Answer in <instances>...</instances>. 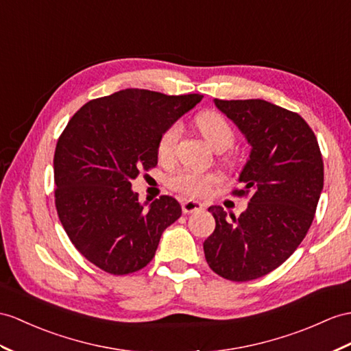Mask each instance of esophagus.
Instances as JSON below:
<instances>
[{
    "mask_svg": "<svg viewBox=\"0 0 351 351\" xmlns=\"http://www.w3.org/2000/svg\"><path fill=\"white\" fill-rule=\"evenodd\" d=\"M205 205L201 204L199 201H195V199H187L182 202V210L184 215H189V213H195V211H199L204 210Z\"/></svg>",
    "mask_w": 351,
    "mask_h": 351,
    "instance_id": "esophagus-1",
    "label": "esophagus"
}]
</instances>
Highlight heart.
<instances>
[{"label":"heart","mask_w":351,"mask_h":351,"mask_svg":"<svg viewBox=\"0 0 351 351\" xmlns=\"http://www.w3.org/2000/svg\"><path fill=\"white\" fill-rule=\"evenodd\" d=\"M196 126L210 146L215 150L223 152L232 146L235 140V131L228 119L216 111H202L196 117ZM180 125L173 123L162 132L158 141V156L160 159H169L174 155L176 146L180 138ZM216 182V177L211 174H199L195 171H180L169 178L171 187L191 196H201L207 193L210 186Z\"/></svg>","instance_id":"b5f03b06"}]
</instances>
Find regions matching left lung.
Masks as SVG:
<instances>
[{"instance_id": "left-lung-1", "label": "left lung", "mask_w": 351, "mask_h": 351, "mask_svg": "<svg viewBox=\"0 0 351 351\" xmlns=\"http://www.w3.org/2000/svg\"><path fill=\"white\" fill-rule=\"evenodd\" d=\"M244 135L250 153L238 195L250 202L235 219L220 205L208 211L216 229L204 241L210 268L230 281L267 276L290 258L308 232L323 189L317 138L304 119L263 99H215Z\"/></svg>"}]
</instances>
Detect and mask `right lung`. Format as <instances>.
<instances>
[{"mask_svg": "<svg viewBox=\"0 0 351 351\" xmlns=\"http://www.w3.org/2000/svg\"><path fill=\"white\" fill-rule=\"evenodd\" d=\"M202 95L125 89L92 99L68 122L55 158L59 220L84 258L114 276L146 267L182 216L171 196L141 204L131 182L158 165V141Z\"/></svg>", "mask_w": 351, "mask_h": 351, "instance_id": "right-lung-1", "label": "right lung"}]
</instances>
